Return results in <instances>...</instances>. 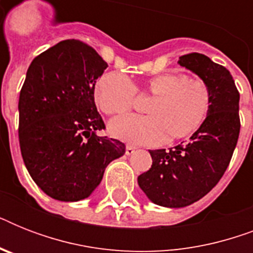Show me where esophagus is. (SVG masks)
<instances>
[{"label": "esophagus", "mask_w": 253, "mask_h": 253, "mask_svg": "<svg viewBox=\"0 0 253 253\" xmlns=\"http://www.w3.org/2000/svg\"><path fill=\"white\" fill-rule=\"evenodd\" d=\"M135 152V147L134 146H130V144H127L126 146V155H132Z\"/></svg>", "instance_id": "34e87169"}]
</instances>
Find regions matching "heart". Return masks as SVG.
Listing matches in <instances>:
<instances>
[{"label":"heart","mask_w":253,"mask_h":253,"mask_svg":"<svg viewBox=\"0 0 253 253\" xmlns=\"http://www.w3.org/2000/svg\"><path fill=\"white\" fill-rule=\"evenodd\" d=\"M136 90L154 98L147 106L150 115H126L109 123L114 136L135 144L156 146L168 138L192 136L204 126L211 109L209 85L181 72L162 73L139 87L123 73L107 72L95 83V103L107 115L125 114L134 106Z\"/></svg>","instance_id":"heart-1"}]
</instances>
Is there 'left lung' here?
Segmentation results:
<instances>
[{
    "label": "left lung",
    "instance_id": "obj_1",
    "mask_svg": "<svg viewBox=\"0 0 253 253\" xmlns=\"http://www.w3.org/2000/svg\"><path fill=\"white\" fill-rule=\"evenodd\" d=\"M178 64L196 73L211 90V109L188 143L151 150L152 166L138 184L154 204L185 208L211 190L226 172L240 131L239 91L231 73L202 53H188Z\"/></svg>",
    "mask_w": 253,
    "mask_h": 253
}]
</instances>
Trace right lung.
<instances>
[{
    "instance_id": "right-lung-1",
    "label": "right lung",
    "mask_w": 253,
    "mask_h": 253,
    "mask_svg": "<svg viewBox=\"0 0 253 253\" xmlns=\"http://www.w3.org/2000/svg\"><path fill=\"white\" fill-rule=\"evenodd\" d=\"M107 63L76 39L57 43L30 64L21 89L19 146L35 184L55 200L87 198L113 160L126 152L105 128L94 86Z\"/></svg>"
}]
</instances>
